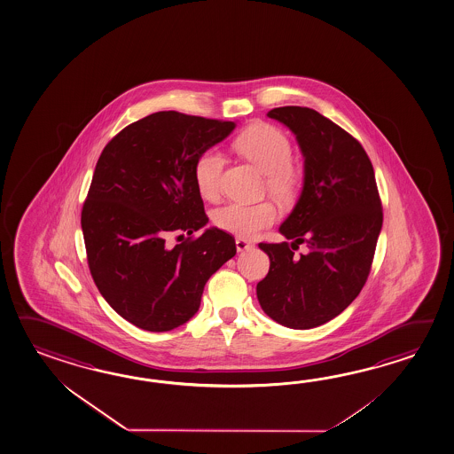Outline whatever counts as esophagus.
Returning <instances> with one entry per match:
<instances>
[{
  "instance_id": "34e87169",
  "label": "esophagus",
  "mask_w": 454,
  "mask_h": 454,
  "mask_svg": "<svg viewBox=\"0 0 454 454\" xmlns=\"http://www.w3.org/2000/svg\"><path fill=\"white\" fill-rule=\"evenodd\" d=\"M252 247H254V244L247 241V239H242V238L236 239V249H238V252H244V250H249Z\"/></svg>"
}]
</instances>
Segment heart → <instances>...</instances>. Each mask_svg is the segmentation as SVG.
Listing matches in <instances>:
<instances>
[{
    "mask_svg": "<svg viewBox=\"0 0 454 454\" xmlns=\"http://www.w3.org/2000/svg\"><path fill=\"white\" fill-rule=\"evenodd\" d=\"M236 147L255 167L267 173L270 192L289 200L297 189V173L291 165L293 145L286 134L269 122L252 124L236 139ZM223 157L216 148L204 150L194 163L195 187L207 200L222 194ZM275 205L263 200L255 204L231 202L213 213V223L223 231L239 238H254L277 222Z\"/></svg>",
    "mask_w": 454,
    "mask_h": 454,
    "instance_id": "1",
    "label": "heart"
}]
</instances>
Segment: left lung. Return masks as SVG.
<instances>
[{
	"label": "left lung",
	"instance_id": "8db88e82",
	"mask_svg": "<svg viewBox=\"0 0 454 454\" xmlns=\"http://www.w3.org/2000/svg\"><path fill=\"white\" fill-rule=\"evenodd\" d=\"M270 118L296 134L304 187L279 226L291 239L260 242L269 275L257 285L263 312L294 330L326 324L359 296L371 273L383 208L371 158L349 132L307 106H281ZM306 243L307 254L294 255Z\"/></svg>",
	"mask_w": 454,
	"mask_h": 454
}]
</instances>
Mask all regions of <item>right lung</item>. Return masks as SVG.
<instances>
[{"mask_svg": "<svg viewBox=\"0 0 454 454\" xmlns=\"http://www.w3.org/2000/svg\"><path fill=\"white\" fill-rule=\"evenodd\" d=\"M234 126L153 113L118 132L97 161L81 213L87 263L105 301L142 330L185 324L208 278L236 254L230 232L210 228L194 236L208 222L195 160ZM171 233L188 238L168 248Z\"/></svg>", "mask_w": 454, "mask_h": 454, "instance_id": "1", "label": "right lung"}]
</instances>
